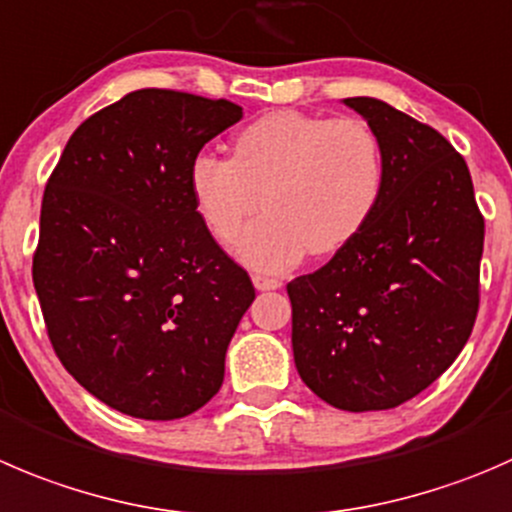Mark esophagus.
<instances>
[{
  "instance_id": "esophagus-1",
  "label": "esophagus",
  "mask_w": 512,
  "mask_h": 512,
  "mask_svg": "<svg viewBox=\"0 0 512 512\" xmlns=\"http://www.w3.org/2000/svg\"><path fill=\"white\" fill-rule=\"evenodd\" d=\"M252 285L257 287V290H277V287H282V280H277V277H267V275H252Z\"/></svg>"
}]
</instances>
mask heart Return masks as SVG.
Listing matches in <instances>:
<instances>
[{
    "label": "heart",
    "instance_id": "1",
    "mask_svg": "<svg viewBox=\"0 0 512 512\" xmlns=\"http://www.w3.org/2000/svg\"><path fill=\"white\" fill-rule=\"evenodd\" d=\"M385 185L382 147L362 119L267 112L232 137L230 160L200 152L187 170L192 205L217 242H235L260 272L295 267L307 252L332 255L370 222Z\"/></svg>",
    "mask_w": 512,
    "mask_h": 512
}]
</instances>
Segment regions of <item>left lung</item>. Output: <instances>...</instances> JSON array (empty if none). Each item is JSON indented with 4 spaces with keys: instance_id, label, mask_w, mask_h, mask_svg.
I'll use <instances>...</instances> for the list:
<instances>
[{
    "instance_id": "left-lung-1",
    "label": "left lung",
    "mask_w": 512,
    "mask_h": 512,
    "mask_svg": "<svg viewBox=\"0 0 512 512\" xmlns=\"http://www.w3.org/2000/svg\"><path fill=\"white\" fill-rule=\"evenodd\" d=\"M382 147L370 222L327 265L287 285L292 352L332 408L390 410L455 362L480 305L485 220L455 147L375 97H347Z\"/></svg>"
}]
</instances>
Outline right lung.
Returning <instances> with one entry per match:
<instances>
[{"label": "right lung", "mask_w": 512, "mask_h": 512, "mask_svg": "<svg viewBox=\"0 0 512 512\" xmlns=\"http://www.w3.org/2000/svg\"><path fill=\"white\" fill-rule=\"evenodd\" d=\"M242 107L137 89L69 137L47 182L32 280L54 352L109 408L177 420L217 395L255 300L192 205L187 170Z\"/></svg>", "instance_id": "obj_1"}]
</instances>
